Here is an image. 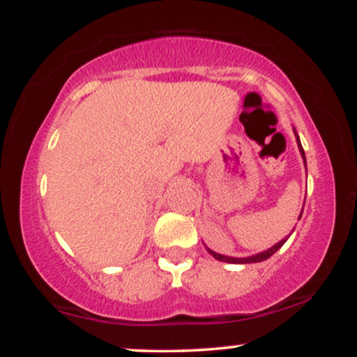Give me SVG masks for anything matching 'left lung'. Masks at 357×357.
Listing matches in <instances>:
<instances>
[{
	"instance_id": "1",
	"label": "left lung",
	"mask_w": 357,
	"mask_h": 357,
	"mask_svg": "<svg viewBox=\"0 0 357 357\" xmlns=\"http://www.w3.org/2000/svg\"><path fill=\"white\" fill-rule=\"evenodd\" d=\"M297 144H298V149H301V153H302V158H304V162H305V154H304V149H302V144H301V141H298V136H297ZM301 216H302V215H301ZM287 238H289V236H287ZM287 238H284V240H282V241H278V243L273 245L272 248L265 250V252H261V253H257V255H253V257H248V258H233V257H225V255H220V253H216V252H211L210 248H206V250H208V252L211 253L213 257L216 258V260H220V261H227V264H257V261H264V260H267V258L272 257L273 253H275L277 250L280 248L282 245L285 243Z\"/></svg>"
}]
</instances>
